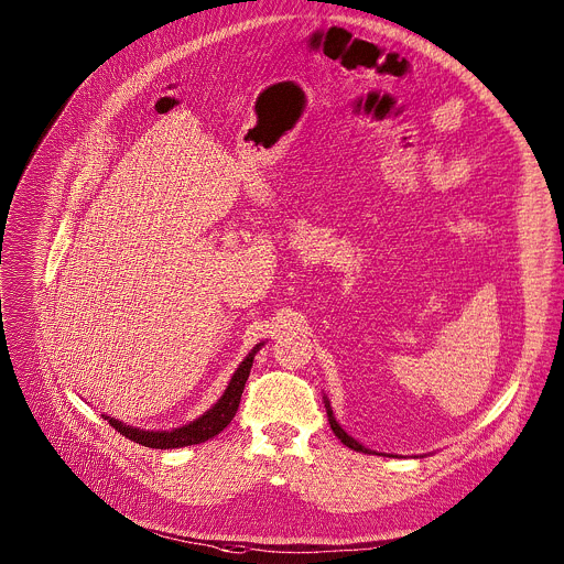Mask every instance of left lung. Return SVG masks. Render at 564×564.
Here are the masks:
<instances>
[{
  "mask_svg": "<svg viewBox=\"0 0 564 564\" xmlns=\"http://www.w3.org/2000/svg\"><path fill=\"white\" fill-rule=\"evenodd\" d=\"M324 404H326V413H328V422H330V429H333V433L348 446V448H352V451H359V453H375V455H386V453H377V451H370V448H366L364 444H359L355 437H350L344 429H341V424L337 422V417H335V413H333V406H330V399L324 394ZM394 457V455H392Z\"/></svg>",
  "mask_w": 564,
  "mask_h": 564,
  "instance_id": "1",
  "label": "left lung"
}]
</instances>
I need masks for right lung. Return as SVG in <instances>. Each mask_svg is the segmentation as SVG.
<instances>
[{"instance_id": "right-lung-1", "label": "right lung", "mask_w": 564, "mask_h": 564, "mask_svg": "<svg viewBox=\"0 0 564 564\" xmlns=\"http://www.w3.org/2000/svg\"><path fill=\"white\" fill-rule=\"evenodd\" d=\"M265 346L263 344H257L252 348V352L238 364V368L234 370L225 392L218 397L216 404L203 413L200 417H196L194 422L185 424V426H178V429H172V431H149V429H138V426H129L116 417H109V415H102L120 435L129 437L131 442L135 444H142L147 448H183V446H192V444H203L207 440H212L214 435H218L236 415L238 411V404H240V394H243V388H246V381L250 377V370H252V364H254V357L257 352Z\"/></svg>"}]
</instances>
